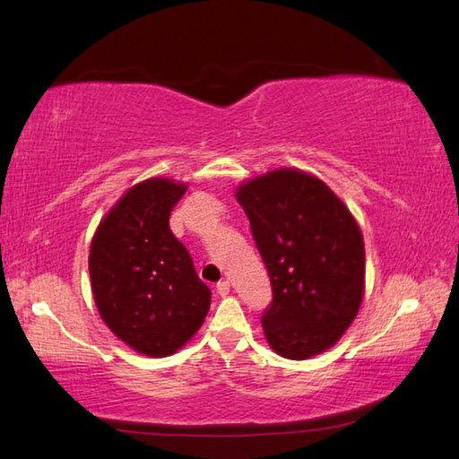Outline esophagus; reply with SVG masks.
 <instances>
[{"label":"esophagus","instance_id":"obj_1","mask_svg":"<svg viewBox=\"0 0 459 459\" xmlns=\"http://www.w3.org/2000/svg\"><path fill=\"white\" fill-rule=\"evenodd\" d=\"M217 293H219L221 297H227V295L230 293V281H229V280H221V281L217 283Z\"/></svg>","mask_w":459,"mask_h":459}]
</instances>
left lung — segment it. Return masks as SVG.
Returning a JSON list of instances; mask_svg holds the SVG:
<instances>
[{
	"mask_svg": "<svg viewBox=\"0 0 459 459\" xmlns=\"http://www.w3.org/2000/svg\"><path fill=\"white\" fill-rule=\"evenodd\" d=\"M273 299L262 315L280 356L307 359L334 346L364 297L366 252L356 219L325 181L281 168L237 189Z\"/></svg>",
	"mask_w": 459,
	"mask_h": 459,
	"instance_id": "obj_1",
	"label": "left lung"
}]
</instances>
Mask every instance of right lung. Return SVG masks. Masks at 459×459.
Returning <instances> with one entry per match:
<instances>
[{"label":"right lung","instance_id":"1","mask_svg":"<svg viewBox=\"0 0 459 459\" xmlns=\"http://www.w3.org/2000/svg\"><path fill=\"white\" fill-rule=\"evenodd\" d=\"M184 184L152 178L131 187L105 215L90 248L98 311L123 342L144 356H169L204 325L211 290L169 230Z\"/></svg>","mask_w":459,"mask_h":459}]
</instances>
